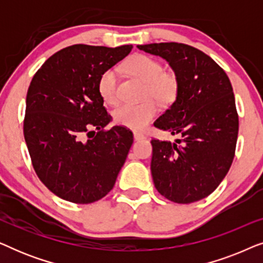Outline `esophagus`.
Here are the masks:
<instances>
[{
    "label": "esophagus",
    "mask_w": 263,
    "mask_h": 263,
    "mask_svg": "<svg viewBox=\"0 0 263 263\" xmlns=\"http://www.w3.org/2000/svg\"><path fill=\"white\" fill-rule=\"evenodd\" d=\"M134 139L135 140H142V139H145V135H143L142 133L134 132Z\"/></svg>",
    "instance_id": "esophagus-1"
}]
</instances>
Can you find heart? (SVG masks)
<instances>
[{
	"label": "heart",
	"mask_w": 263,
	"mask_h": 263,
	"mask_svg": "<svg viewBox=\"0 0 263 263\" xmlns=\"http://www.w3.org/2000/svg\"><path fill=\"white\" fill-rule=\"evenodd\" d=\"M124 69L133 77L145 82V102L132 105L123 104L114 110L115 123L130 129H142L156 117L158 104L167 106L177 98L179 80L174 71L164 70L163 64L153 57L138 53L124 63ZM98 92L103 100L110 105L118 100V73L115 68L103 71L98 80Z\"/></svg>",
	"instance_id": "1"
}]
</instances>
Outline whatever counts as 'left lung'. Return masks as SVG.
<instances>
[{"mask_svg":"<svg viewBox=\"0 0 263 263\" xmlns=\"http://www.w3.org/2000/svg\"><path fill=\"white\" fill-rule=\"evenodd\" d=\"M163 57L179 80L175 103L154 125L181 139H152L154 185L176 203H192L214 192L235 158L238 114L232 85L210 56L182 43L138 45Z\"/></svg>","mask_w":263,"mask_h":263,"instance_id":"8db88e82","label":"left lung"}]
</instances>
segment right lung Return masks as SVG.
Here are the masks:
<instances>
[{"label": "right lung", "instance_id": "add662e5", "mask_svg": "<svg viewBox=\"0 0 263 263\" xmlns=\"http://www.w3.org/2000/svg\"><path fill=\"white\" fill-rule=\"evenodd\" d=\"M75 44L43 63L26 96L24 136L38 178L50 192L74 203L103 199L116 183L133 133L110 122L98 92L103 71L132 51Z\"/></svg>", "mask_w": 263, "mask_h": 263}]
</instances>
